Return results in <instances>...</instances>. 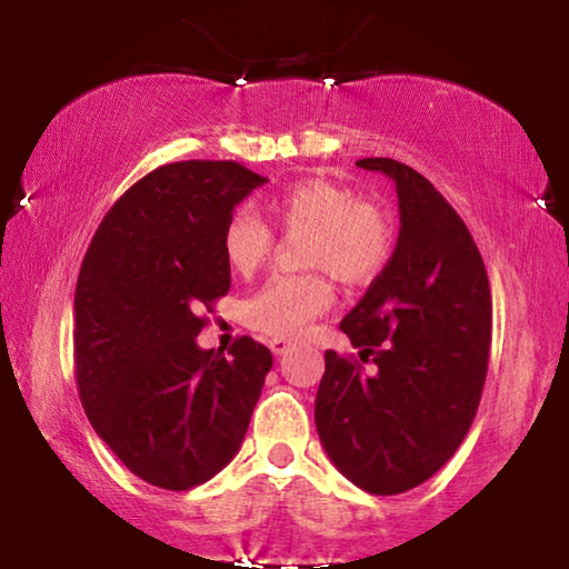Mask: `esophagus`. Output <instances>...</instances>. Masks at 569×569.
Wrapping results in <instances>:
<instances>
[{
    "instance_id": "1",
    "label": "esophagus",
    "mask_w": 569,
    "mask_h": 569,
    "mask_svg": "<svg viewBox=\"0 0 569 569\" xmlns=\"http://www.w3.org/2000/svg\"><path fill=\"white\" fill-rule=\"evenodd\" d=\"M269 349L271 352H274L277 357H282L287 349H290V341L287 339H282V337H274V339H269Z\"/></svg>"
}]
</instances>
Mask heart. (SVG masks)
<instances>
[{
  "label": "heart",
  "instance_id": "1",
  "mask_svg": "<svg viewBox=\"0 0 569 569\" xmlns=\"http://www.w3.org/2000/svg\"><path fill=\"white\" fill-rule=\"evenodd\" d=\"M271 222L287 236H302L300 261L316 271L271 277L246 302V321L269 337H300L308 323L331 308L333 290L326 271L345 287H368L393 259L391 214L370 199H355L347 186L326 178H302L267 199ZM224 263L251 277L274 251V230L251 209H236L222 228Z\"/></svg>",
  "mask_w": 569,
  "mask_h": 569
}]
</instances>
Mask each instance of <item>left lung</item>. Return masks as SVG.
Returning <instances> with one entry per match:
<instances>
[{
    "instance_id": "obj_1",
    "label": "left lung",
    "mask_w": 569,
    "mask_h": 569,
    "mask_svg": "<svg viewBox=\"0 0 569 569\" xmlns=\"http://www.w3.org/2000/svg\"><path fill=\"white\" fill-rule=\"evenodd\" d=\"M393 178V259L339 329L357 355L326 352L316 430L333 466L370 495H399L440 471L477 417L492 341L481 253L446 197L391 158L357 160Z\"/></svg>"
}]
</instances>
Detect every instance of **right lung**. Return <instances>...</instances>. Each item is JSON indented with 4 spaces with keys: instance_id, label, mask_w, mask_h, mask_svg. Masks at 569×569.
<instances>
[{
    "instance_id": "1",
    "label": "right lung",
    "mask_w": 569,
    "mask_h": 569,
    "mask_svg": "<svg viewBox=\"0 0 569 569\" xmlns=\"http://www.w3.org/2000/svg\"><path fill=\"white\" fill-rule=\"evenodd\" d=\"M267 178L232 160L154 168L100 222L74 290V376L100 440L160 489L199 487L238 453L271 352L199 349L230 290L222 228Z\"/></svg>"
}]
</instances>
